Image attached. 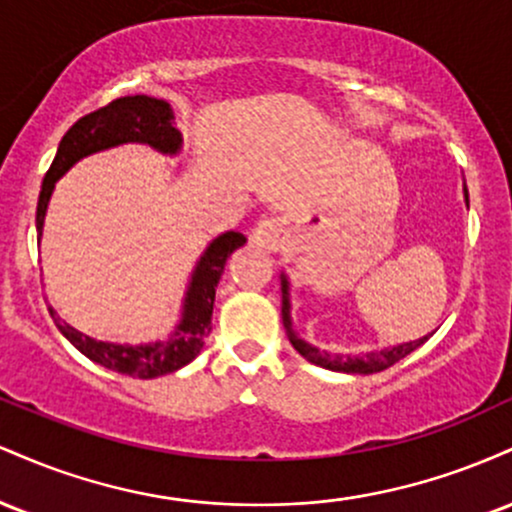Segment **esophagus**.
I'll return each instance as SVG.
<instances>
[{"label": "esophagus", "mask_w": 512, "mask_h": 512, "mask_svg": "<svg viewBox=\"0 0 512 512\" xmlns=\"http://www.w3.org/2000/svg\"><path fill=\"white\" fill-rule=\"evenodd\" d=\"M252 243L267 250H279L286 243V226L281 219H264L252 228Z\"/></svg>", "instance_id": "esophagus-1"}]
</instances>
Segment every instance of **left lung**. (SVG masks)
Segmentation results:
<instances>
[{"label":"left lung","instance_id":"1","mask_svg":"<svg viewBox=\"0 0 512 512\" xmlns=\"http://www.w3.org/2000/svg\"><path fill=\"white\" fill-rule=\"evenodd\" d=\"M464 202L469 204V192L464 187ZM281 320H284V330L289 342L293 344V349L298 351L303 358H308L310 363L330 370H339V373H358V375H368V373H380V370L395 366L397 361H402L404 356H409L411 351L419 349L421 344L426 342L428 337L419 339V342H409L402 346H392V349H383V351H370V354H361V356H349V354H330V351H320L317 346H310L308 342H303L291 327V303H289V281L286 276H281Z\"/></svg>","mask_w":512,"mask_h":512}]
</instances>
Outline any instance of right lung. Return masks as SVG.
I'll return each instance as SVG.
<instances>
[{"label": "right lung", "mask_w": 512, "mask_h": 512, "mask_svg": "<svg viewBox=\"0 0 512 512\" xmlns=\"http://www.w3.org/2000/svg\"><path fill=\"white\" fill-rule=\"evenodd\" d=\"M125 142H144L163 151V154H175L180 149L182 139L178 129L173 127V108L166 101H158V98L151 96H125L79 117L62 137L55 161L45 173L43 187H40L38 211H35L38 236L43 233L45 211H48L52 187H55L57 178L67 173L79 158ZM245 240L248 238L243 233L228 231L209 245L197 264L195 274H192L185 298V313H182L178 330L170 334L166 342L146 346L96 342V339L86 337V334L69 327L67 322H62L52 308H48L50 317L55 320L57 330L81 354L101 363L108 370L142 380L168 375L173 370L187 366L202 351L204 339L211 332V313H214L216 286H219L223 267H226L231 252L243 248Z\"/></svg>", "instance_id": "obj_1"}]
</instances>
